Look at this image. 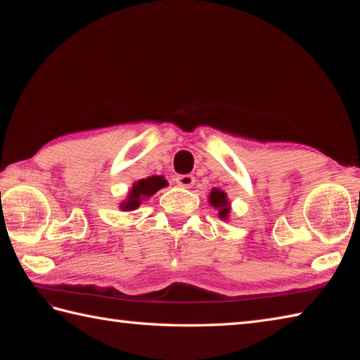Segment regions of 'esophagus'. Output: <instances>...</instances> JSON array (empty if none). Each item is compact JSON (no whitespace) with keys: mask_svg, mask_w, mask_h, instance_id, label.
I'll use <instances>...</instances> for the list:
<instances>
[{"mask_svg":"<svg viewBox=\"0 0 360 360\" xmlns=\"http://www.w3.org/2000/svg\"><path fill=\"white\" fill-rule=\"evenodd\" d=\"M176 184L182 188H191L195 184V178L191 174H181L176 178Z\"/></svg>","mask_w":360,"mask_h":360,"instance_id":"obj_1","label":"esophagus"}]
</instances>
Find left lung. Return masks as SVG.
<instances>
[{"mask_svg": "<svg viewBox=\"0 0 360 360\" xmlns=\"http://www.w3.org/2000/svg\"><path fill=\"white\" fill-rule=\"evenodd\" d=\"M208 202L212 206V208H216L219 212V217L222 219V221H227L230 217V211H231V203L227 197V193L221 188L214 187L212 191L210 192V197H208Z\"/></svg>", "mask_w": 360, "mask_h": 360, "instance_id": "1", "label": "left lung"}]
</instances>
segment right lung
Instances as JSON below:
<instances>
[{
    "mask_svg": "<svg viewBox=\"0 0 360 360\" xmlns=\"http://www.w3.org/2000/svg\"><path fill=\"white\" fill-rule=\"evenodd\" d=\"M167 186L168 182L163 176H149V178L146 179L133 182L129 193H127V198L119 205V208L122 211H135L139 208V205H141L146 198H150L152 195Z\"/></svg>",
    "mask_w": 360,
    "mask_h": 360,
    "instance_id": "add662e5",
    "label": "right lung"
}]
</instances>
